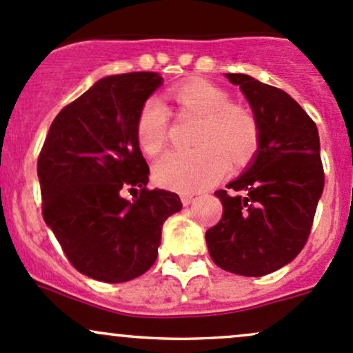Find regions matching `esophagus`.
<instances>
[{
  "label": "esophagus",
  "instance_id": "esophagus-1",
  "mask_svg": "<svg viewBox=\"0 0 353 353\" xmlns=\"http://www.w3.org/2000/svg\"><path fill=\"white\" fill-rule=\"evenodd\" d=\"M181 201H183L184 206H189V204L194 201V196H192V194H181Z\"/></svg>",
  "mask_w": 353,
  "mask_h": 353
}]
</instances>
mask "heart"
<instances>
[{
	"mask_svg": "<svg viewBox=\"0 0 353 353\" xmlns=\"http://www.w3.org/2000/svg\"><path fill=\"white\" fill-rule=\"evenodd\" d=\"M181 112L201 117L192 150H170L154 165V179L170 191L191 194L216 184L230 169V157L246 161L258 145V122L245 107L230 103V95L203 79L185 80L170 90ZM141 149L149 156L161 152L168 141L169 112L162 100L150 97L135 120Z\"/></svg>",
	"mask_w": 353,
	"mask_h": 353,
	"instance_id": "b5f03b06",
	"label": "heart"
}]
</instances>
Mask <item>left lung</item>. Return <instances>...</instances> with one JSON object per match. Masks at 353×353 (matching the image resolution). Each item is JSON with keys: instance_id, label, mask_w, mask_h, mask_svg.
<instances>
[{"instance_id": "obj_1", "label": "left lung", "mask_w": 353, "mask_h": 353, "mask_svg": "<svg viewBox=\"0 0 353 353\" xmlns=\"http://www.w3.org/2000/svg\"><path fill=\"white\" fill-rule=\"evenodd\" d=\"M258 122V150L221 189L223 218L206 231L212 261L243 276H265L293 261L307 243L325 174L315 122L286 92L245 73H226Z\"/></svg>"}]
</instances>
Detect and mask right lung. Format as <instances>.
Wrapping results in <instances>:
<instances>
[{
  "instance_id": "add662e5",
  "label": "right lung",
  "mask_w": 353,
  "mask_h": 353,
  "mask_svg": "<svg viewBox=\"0 0 353 353\" xmlns=\"http://www.w3.org/2000/svg\"><path fill=\"white\" fill-rule=\"evenodd\" d=\"M162 85L154 72L99 80L60 110L38 157L41 212L80 273L123 283L156 263L164 221L183 208L176 192L147 189L149 165L135 120ZM136 192L132 201L121 194Z\"/></svg>"
}]
</instances>
